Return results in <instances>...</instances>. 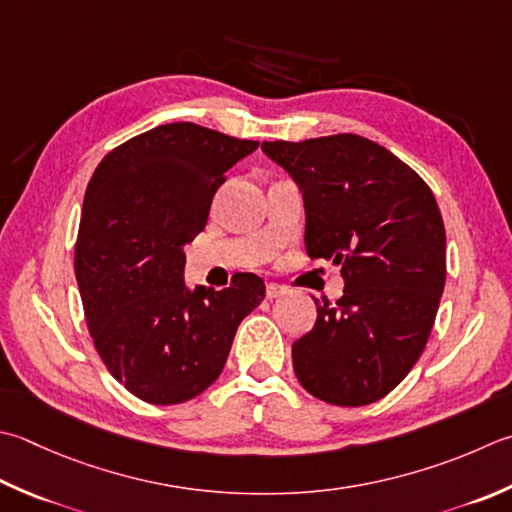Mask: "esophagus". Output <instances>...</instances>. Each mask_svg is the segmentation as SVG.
<instances>
[{
	"label": "esophagus",
	"mask_w": 512,
	"mask_h": 512,
	"mask_svg": "<svg viewBox=\"0 0 512 512\" xmlns=\"http://www.w3.org/2000/svg\"><path fill=\"white\" fill-rule=\"evenodd\" d=\"M282 295H286V288L282 286V284H266V297L268 299H277V297H282Z\"/></svg>",
	"instance_id": "34e87169"
}]
</instances>
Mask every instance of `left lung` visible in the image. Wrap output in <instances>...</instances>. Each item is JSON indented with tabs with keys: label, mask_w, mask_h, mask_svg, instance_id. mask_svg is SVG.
<instances>
[{
	"label": "left lung",
	"mask_w": 512,
	"mask_h": 512,
	"mask_svg": "<svg viewBox=\"0 0 512 512\" xmlns=\"http://www.w3.org/2000/svg\"><path fill=\"white\" fill-rule=\"evenodd\" d=\"M304 197L306 253L342 266L344 295L317 304L293 344L310 395L366 406L422 355L446 284V230L433 190L390 150L359 135L264 142Z\"/></svg>",
	"instance_id": "1"
}]
</instances>
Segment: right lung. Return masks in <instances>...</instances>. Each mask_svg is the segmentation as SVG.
<instances>
[{"instance_id": "obj_1", "label": "right lung", "mask_w": 512, "mask_h": 512, "mask_svg": "<svg viewBox=\"0 0 512 512\" xmlns=\"http://www.w3.org/2000/svg\"><path fill=\"white\" fill-rule=\"evenodd\" d=\"M259 142L190 122L128 139L90 177L75 277L108 373L148 404H182L215 382L264 279L188 288L184 246L204 230L224 175Z\"/></svg>"}]
</instances>
